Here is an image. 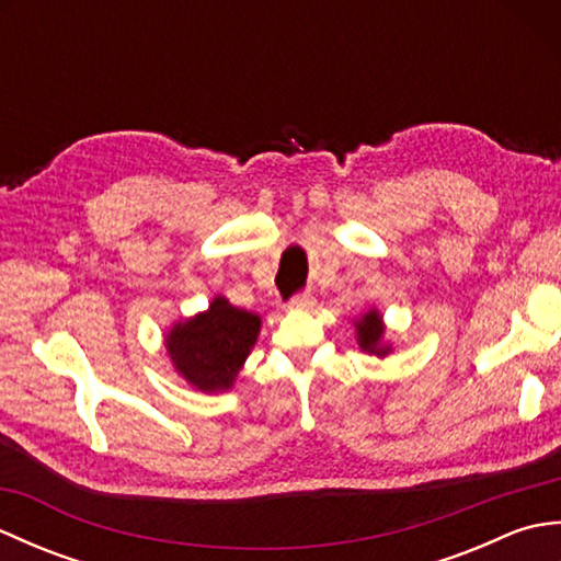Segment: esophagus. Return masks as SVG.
<instances>
[{
	"mask_svg": "<svg viewBox=\"0 0 561 561\" xmlns=\"http://www.w3.org/2000/svg\"><path fill=\"white\" fill-rule=\"evenodd\" d=\"M291 306L299 308V311H311V308L316 306V299L311 294H296L291 299Z\"/></svg>",
	"mask_w": 561,
	"mask_h": 561,
	"instance_id": "34e87169",
	"label": "esophagus"
}]
</instances>
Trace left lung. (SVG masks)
Masks as SVG:
<instances>
[{
	"label": "left lung",
	"instance_id": "obj_1",
	"mask_svg": "<svg viewBox=\"0 0 561 561\" xmlns=\"http://www.w3.org/2000/svg\"><path fill=\"white\" fill-rule=\"evenodd\" d=\"M354 328H356V342H359V347L368 354H376V356H388L390 354V344L383 340L386 335V325H383V318L371 308V311H366L359 320H354Z\"/></svg>",
	"mask_w": 561,
	"mask_h": 561
}]
</instances>
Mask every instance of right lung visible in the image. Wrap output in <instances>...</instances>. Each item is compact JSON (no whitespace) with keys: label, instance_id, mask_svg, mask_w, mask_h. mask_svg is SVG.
I'll return each instance as SVG.
<instances>
[{"label":"right lung","instance_id":"obj_1","mask_svg":"<svg viewBox=\"0 0 561 561\" xmlns=\"http://www.w3.org/2000/svg\"><path fill=\"white\" fill-rule=\"evenodd\" d=\"M260 316L217 296L205 313L175 323L165 335L175 371L202 392H221L245 364L257 340Z\"/></svg>","mask_w":561,"mask_h":561}]
</instances>
